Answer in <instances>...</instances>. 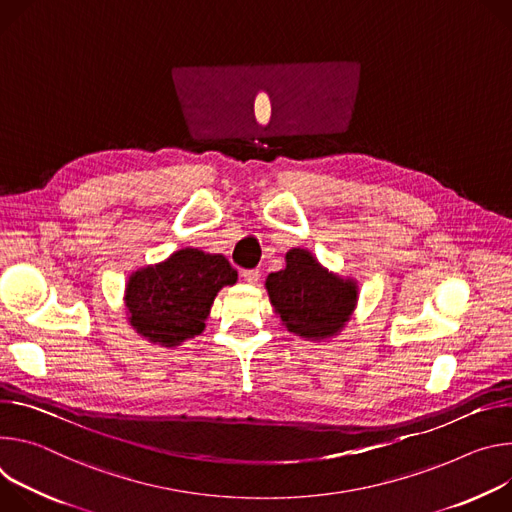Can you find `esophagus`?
Instances as JSON below:
<instances>
[{
    "label": "esophagus",
    "instance_id": "esophagus-1",
    "mask_svg": "<svg viewBox=\"0 0 512 512\" xmlns=\"http://www.w3.org/2000/svg\"><path fill=\"white\" fill-rule=\"evenodd\" d=\"M242 276H244V280L248 282V285H258V280H260V270H244V272H242Z\"/></svg>",
    "mask_w": 512,
    "mask_h": 512
}]
</instances>
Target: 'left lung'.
I'll return each instance as SVG.
<instances>
[{
	"label": "left lung",
	"instance_id": "left-lung-1",
	"mask_svg": "<svg viewBox=\"0 0 512 512\" xmlns=\"http://www.w3.org/2000/svg\"><path fill=\"white\" fill-rule=\"evenodd\" d=\"M285 264L264 282L280 323L315 344L337 337L358 307V280L331 272L307 248L289 250Z\"/></svg>",
	"mask_w": 512,
	"mask_h": 512
}]
</instances>
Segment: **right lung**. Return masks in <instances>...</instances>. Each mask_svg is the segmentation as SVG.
I'll list each match as a JSON object with an SVG mask.
<instances>
[{"mask_svg":"<svg viewBox=\"0 0 512 512\" xmlns=\"http://www.w3.org/2000/svg\"><path fill=\"white\" fill-rule=\"evenodd\" d=\"M236 282L238 272L221 254L181 248L128 276V323L152 346L179 348L203 333L217 293Z\"/></svg>","mask_w":512,"mask_h":512,"instance_id":"right-lung-1","label":"right lung"}]
</instances>
